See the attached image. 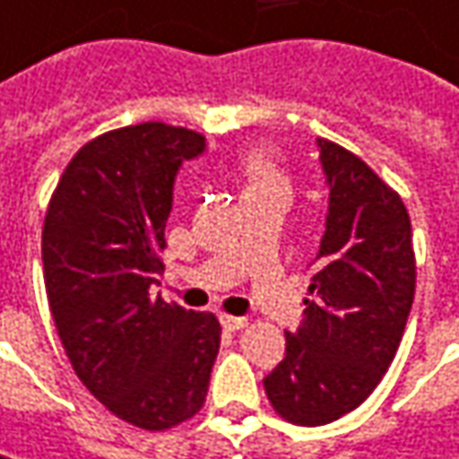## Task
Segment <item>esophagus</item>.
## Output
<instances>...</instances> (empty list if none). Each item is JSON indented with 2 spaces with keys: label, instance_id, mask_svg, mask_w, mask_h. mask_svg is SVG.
<instances>
[{
  "label": "esophagus",
  "instance_id": "obj_1",
  "mask_svg": "<svg viewBox=\"0 0 459 459\" xmlns=\"http://www.w3.org/2000/svg\"><path fill=\"white\" fill-rule=\"evenodd\" d=\"M221 325H223L226 330H230V333H236V330H244L249 322H247L244 316H230V314H223V316H221Z\"/></svg>",
  "mask_w": 459,
  "mask_h": 459
}]
</instances>
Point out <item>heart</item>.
I'll use <instances>...</instances> for the list:
<instances>
[{"label": "heart", "mask_w": 459, "mask_h": 459, "mask_svg": "<svg viewBox=\"0 0 459 459\" xmlns=\"http://www.w3.org/2000/svg\"><path fill=\"white\" fill-rule=\"evenodd\" d=\"M241 178H244V200L267 195V192H288V178L275 163V158L264 150H252L241 158Z\"/></svg>", "instance_id": "heart-1"}]
</instances>
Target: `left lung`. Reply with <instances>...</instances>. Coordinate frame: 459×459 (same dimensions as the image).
I'll return each mask as SVG.
<instances>
[{
  "label": "left lung",
  "instance_id": "left-lung-1",
  "mask_svg": "<svg viewBox=\"0 0 459 459\" xmlns=\"http://www.w3.org/2000/svg\"><path fill=\"white\" fill-rule=\"evenodd\" d=\"M330 186L304 322L285 333V359L264 377L290 423L325 426L356 411L390 368L416 293L411 218L359 155L316 140Z\"/></svg>",
  "mask_w": 459,
  "mask_h": 459
}]
</instances>
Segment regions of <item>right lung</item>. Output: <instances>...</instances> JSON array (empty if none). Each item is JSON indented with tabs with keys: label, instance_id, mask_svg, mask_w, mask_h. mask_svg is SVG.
Segmentation results:
<instances>
[{
	"label": "right lung",
	"instance_id": "obj_1",
	"mask_svg": "<svg viewBox=\"0 0 459 459\" xmlns=\"http://www.w3.org/2000/svg\"><path fill=\"white\" fill-rule=\"evenodd\" d=\"M204 137L163 122L106 132L77 150L43 221V281L80 382L114 416L163 431L204 403L221 322L150 293L184 160Z\"/></svg>",
	"mask_w": 459,
	"mask_h": 459
}]
</instances>
